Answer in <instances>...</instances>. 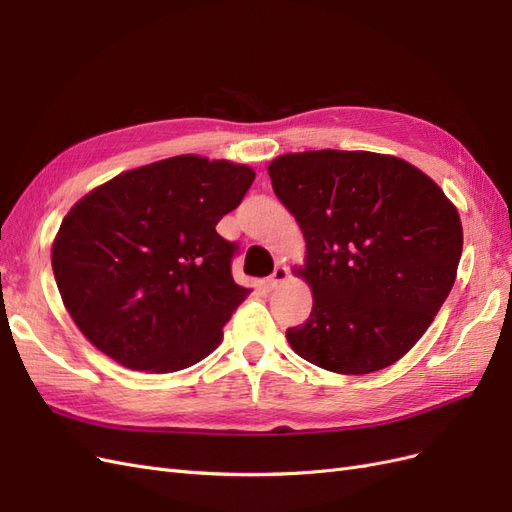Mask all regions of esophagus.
I'll return each mask as SVG.
<instances>
[{
	"label": "esophagus",
	"instance_id": "1",
	"mask_svg": "<svg viewBox=\"0 0 512 512\" xmlns=\"http://www.w3.org/2000/svg\"><path fill=\"white\" fill-rule=\"evenodd\" d=\"M286 277H288V267L277 265L275 271L271 273V277L267 280V284H269V288H277V286H282V282L286 280Z\"/></svg>",
	"mask_w": 512,
	"mask_h": 512
}]
</instances>
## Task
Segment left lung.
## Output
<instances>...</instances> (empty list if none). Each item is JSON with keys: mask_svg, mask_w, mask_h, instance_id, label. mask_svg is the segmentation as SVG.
Here are the masks:
<instances>
[{"mask_svg": "<svg viewBox=\"0 0 512 512\" xmlns=\"http://www.w3.org/2000/svg\"><path fill=\"white\" fill-rule=\"evenodd\" d=\"M275 196L307 243L309 318L286 331L305 361L335 374L393 365L451 292L459 213L412 164L371 151L286 153L269 164Z\"/></svg>", "mask_w": 512, "mask_h": 512, "instance_id": "left-lung-1", "label": "left lung"}]
</instances>
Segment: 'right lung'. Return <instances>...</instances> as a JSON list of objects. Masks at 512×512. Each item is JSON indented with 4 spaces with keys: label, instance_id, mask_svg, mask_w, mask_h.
Instances as JSON below:
<instances>
[{
    "label": "right lung",
    "instance_id": "obj_1",
    "mask_svg": "<svg viewBox=\"0 0 512 512\" xmlns=\"http://www.w3.org/2000/svg\"><path fill=\"white\" fill-rule=\"evenodd\" d=\"M250 166L177 156L121 173L76 203L51 262L76 327L113 361L170 374L205 359L250 294L239 245L218 222L254 183Z\"/></svg>",
    "mask_w": 512,
    "mask_h": 512
}]
</instances>
